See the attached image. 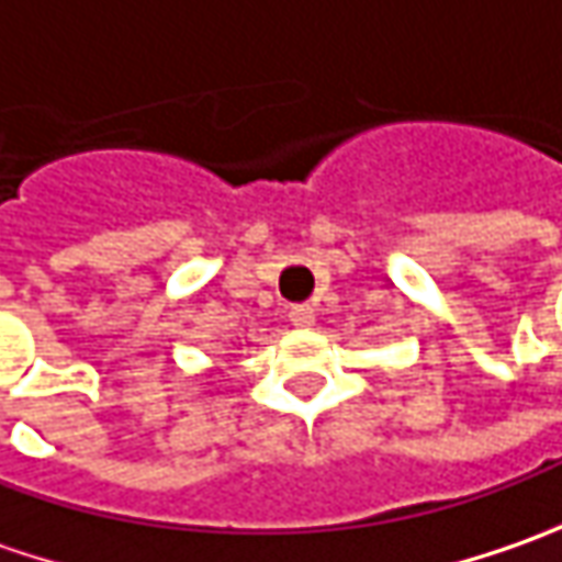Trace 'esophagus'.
<instances>
[{"label":"esophagus","instance_id":"34e87169","mask_svg":"<svg viewBox=\"0 0 562 562\" xmlns=\"http://www.w3.org/2000/svg\"><path fill=\"white\" fill-rule=\"evenodd\" d=\"M291 322L296 325V328H310L315 322V310L310 306V303H296V306H291Z\"/></svg>","mask_w":562,"mask_h":562}]
</instances>
